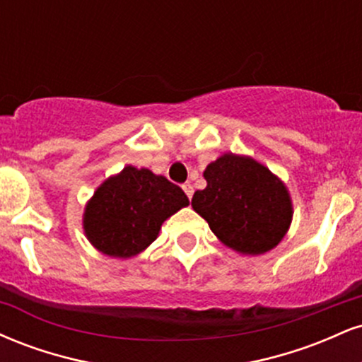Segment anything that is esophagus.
Listing matches in <instances>:
<instances>
[{"mask_svg": "<svg viewBox=\"0 0 362 362\" xmlns=\"http://www.w3.org/2000/svg\"><path fill=\"white\" fill-rule=\"evenodd\" d=\"M182 189H184V192H185V195L189 199H192V195H194V187L189 184V182H187V184H184L182 185Z\"/></svg>", "mask_w": 362, "mask_h": 362, "instance_id": "1", "label": "esophagus"}]
</instances>
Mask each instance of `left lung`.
Segmentation results:
<instances>
[{
	"instance_id": "1",
	"label": "left lung",
	"mask_w": 362,
	"mask_h": 362,
	"mask_svg": "<svg viewBox=\"0 0 362 362\" xmlns=\"http://www.w3.org/2000/svg\"><path fill=\"white\" fill-rule=\"evenodd\" d=\"M204 178L207 187L195 190L192 207L226 247L259 255L284 238L293 206L271 170L248 156L228 153L207 165Z\"/></svg>"
}]
</instances>
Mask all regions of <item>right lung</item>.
<instances>
[{"label":"right lung","instance_id":"1","mask_svg":"<svg viewBox=\"0 0 362 362\" xmlns=\"http://www.w3.org/2000/svg\"><path fill=\"white\" fill-rule=\"evenodd\" d=\"M189 206L180 187L146 168L126 167L98 187L85 211V233L95 248L129 259L156 240L161 223Z\"/></svg>","mask_w":362,"mask_h":362}]
</instances>
